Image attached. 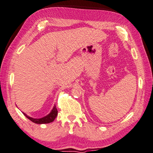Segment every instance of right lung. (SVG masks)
<instances>
[{"instance_id": "obj_1", "label": "right lung", "mask_w": 153, "mask_h": 153, "mask_svg": "<svg viewBox=\"0 0 153 153\" xmlns=\"http://www.w3.org/2000/svg\"><path fill=\"white\" fill-rule=\"evenodd\" d=\"M23 114L24 115L26 116V117L28 118V120H30V121L33 122V123H36V124H48V123H52L54 120V119L56 117V116L58 115V111H57V109H56V108L55 105H54V107H53V108L52 111L50 113L48 114V115H47L46 116H45V117H42L41 118H33V117H30V116H28L26 115V113H23Z\"/></svg>"}]
</instances>
